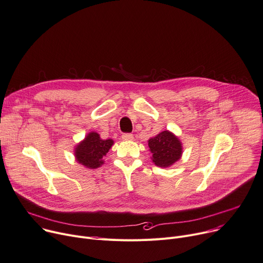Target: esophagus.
I'll return each instance as SVG.
<instances>
[{
  "label": "esophagus",
  "instance_id": "obj_1",
  "mask_svg": "<svg viewBox=\"0 0 263 263\" xmlns=\"http://www.w3.org/2000/svg\"><path fill=\"white\" fill-rule=\"evenodd\" d=\"M122 138L124 140H132L133 139V135L131 133H125L122 135Z\"/></svg>",
  "mask_w": 263,
  "mask_h": 263
}]
</instances>
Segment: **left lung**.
I'll return each instance as SVG.
<instances>
[{"label": "left lung", "mask_w": 263, "mask_h": 263, "mask_svg": "<svg viewBox=\"0 0 263 263\" xmlns=\"http://www.w3.org/2000/svg\"><path fill=\"white\" fill-rule=\"evenodd\" d=\"M153 162L160 168H168L180 159L181 141L172 132L165 130L148 140Z\"/></svg>", "instance_id": "1"}]
</instances>
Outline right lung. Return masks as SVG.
Wrapping results in <instances>:
<instances>
[{"instance_id": "obj_1", "label": "right lung", "mask_w": 263, "mask_h": 263, "mask_svg": "<svg viewBox=\"0 0 263 263\" xmlns=\"http://www.w3.org/2000/svg\"><path fill=\"white\" fill-rule=\"evenodd\" d=\"M112 139H102L97 132H90L74 149L77 161L89 169H97L104 163V156L113 146Z\"/></svg>"}]
</instances>
